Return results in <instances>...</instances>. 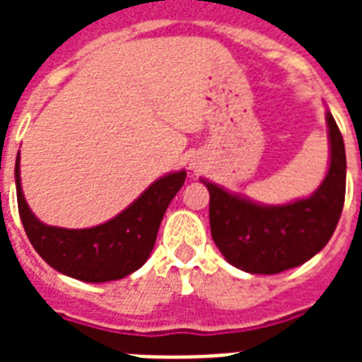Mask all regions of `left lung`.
Returning a JSON list of instances; mask_svg holds the SVG:
<instances>
[{"mask_svg":"<svg viewBox=\"0 0 362 362\" xmlns=\"http://www.w3.org/2000/svg\"><path fill=\"white\" fill-rule=\"evenodd\" d=\"M331 167L317 192L284 206H259L204 182L210 192V231L223 257L252 274H280L314 257L337 229L346 199V148L327 112Z\"/></svg>","mask_w":362,"mask_h":362,"instance_id":"left-lung-1","label":"left lung"}]
</instances>
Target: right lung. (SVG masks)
I'll list each match as a JSON object with an SVG mask.
<instances>
[{
  "label": "right lung",
  "mask_w": 362,
  "mask_h": 362,
  "mask_svg": "<svg viewBox=\"0 0 362 362\" xmlns=\"http://www.w3.org/2000/svg\"><path fill=\"white\" fill-rule=\"evenodd\" d=\"M14 178L20 220L35 252L62 274L99 284L120 280L146 263L165 210L184 186L186 170L159 178L115 220L92 229H62L41 223L22 195L18 159Z\"/></svg>",
  "instance_id": "add662e5"
}]
</instances>
